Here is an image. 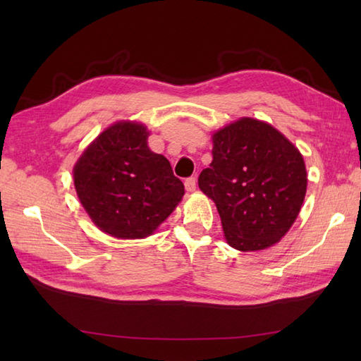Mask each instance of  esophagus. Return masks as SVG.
Returning <instances> with one entry per match:
<instances>
[{
    "mask_svg": "<svg viewBox=\"0 0 361 361\" xmlns=\"http://www.w3.org/2000/svg\"><path fill=\"white\" fill-rule=\"evenodd\" d=\"M185 188L188 192H194L195 188H197V178L195 176H190V178L185 180Z\"/></svg>",
    "mask_w": 361,
    "mask_h": 361,
    "instance_id": "1",
    "label": "esophagus"
}]
</instances>
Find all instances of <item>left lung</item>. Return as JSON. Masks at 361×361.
Listing matches in <instances>:
<instances>
[{
	"instance_id": "8db88e82",
	"label": "left lung",
	"mask_w": 361,
	"mask_h": 361,
	"mask_svg": "<svg viewBox=\"0 0 361 361\" xmlns=\"http://www.w3.org/2000/svg\"><path fill=\"white\" fill-rule=\"evenodd\" d=\"M198 188L217 206L229 247H271L295 224L307 190L302 155L267 122L242 118L212 135Z\"/></svg>"
}]
</instances>
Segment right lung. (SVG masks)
Wrapping results in <instances>:
<instances>
[{"instance_id": "add662e5", "label": "right lung", "mask_w": 361, "mask_h": 361, "mask_svg": "<svg viewBox=\"0 0 361 361\" xmlns=\"http://www.w3.org/2000/svg\"><path fill=\"white\" fill-rule=\"evenodd\" d=\"M137 122H116L74 166L79 200L101 231L118 239L150 235L185 195L167 158L152 152Z\"/></svg>"}]
</instances>
